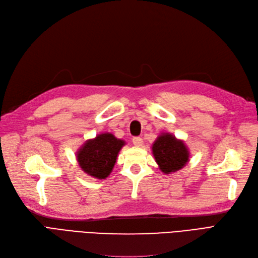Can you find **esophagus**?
Returning <instances> with one entry per match:
<instances>
[{"label": "esophagus", "mask_w": 258, "mask_h": 258, "mask_svg": "<svg viewBox=\"0 0 258 258\" xmlns=\"http://www.w3.org/2000/svg\"><path fill=\"white\" fill-rule=\"evenodd\" d=\"M142 142H144V140H142V138L140 137H134L133 138V144H134L135 147H141L142 146Z\"/></svg>", "instance_id": "esophagus-1"}]
</instances>
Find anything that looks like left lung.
Masks as SVG:
<instances>
[{
  "instance_id": "8db88e82",
  "label": "left lung",
  "mask_w": 258,
  "mask_h": 258,
  "mask_svg": "<svg viewBox=\"0 0 258 258\" xmlns=\"http://www.w3.org/2000/svg\"><path fill=\"white\" fill-rule=\"evenodd\" d=\"M152 153L165 174L176 172L189 161L187 146L170 133H163L156 138L152 146Z\"/></svg>"
}]
</instances>
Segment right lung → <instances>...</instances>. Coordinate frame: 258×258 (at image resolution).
<instances>
[{
	"label": "right lung",
	"mask_w": 258,
	"mask_h": 258,
	"mask_svg": "<svg viewBox=\"0 0 258 258\" xmlns=\"http://www.w3.org/2000/svg\"><path fill=\"white\" fill-rule=\"evenodd\" d=\"M124 145L125 141L116 138L110 133H102L85 142L76 152V159L85 173L104 179L111 173Z\"/></svg>",
	"instance_id": "obj_1"
}]
</instances>
